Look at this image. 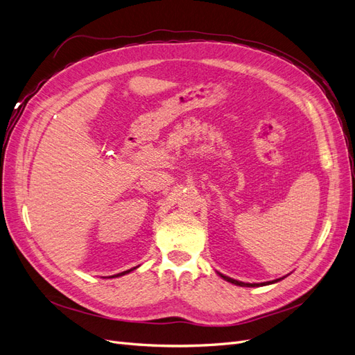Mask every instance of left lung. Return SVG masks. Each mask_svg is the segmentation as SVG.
I'll list each match as a JSON object with an SVG mask.
<instances>
[{"mask_svg": "<svg viewBox=\"0 0 355 355\" xmlns=\"http://www.w3.org/2000/svg\"><path fill=\"white\" fill-rule=\"evenodd\" d=\"M223 280H227V282H230V283H232V284H237V286H241V287H257V286H268V284H272V283H277V282H280V280H274V282H266V283H261V284H257V283H253V284H250V283H243V282H237V280H234V278H230V277H227V275H223V274H219Z\"/></svg>", "mask_w": 355, "mask_h": 355, "instance_id": "1", "label": "left lung"}]
</instances>
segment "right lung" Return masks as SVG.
Returning <instances> with one entry per match:
<instances>
[{
  "label": "right lung",
  "instance_id": "obj_1",
  "mask_svg": "<svg viewBox=\"0 0 355 355\" xmlns=\"http://www.w3.org/2000/svg\"><path fill=\"white\" fill-rule=\"evenodd\" d=\"M133 270H135V268H133ZM132 270H128V271H124V272H120V274H116V275H112V277H120V275H124V274H128V272H130Z\"/></svg>",
  "mask_w": 355,
  "mask_h": 355
}]
</instances>
